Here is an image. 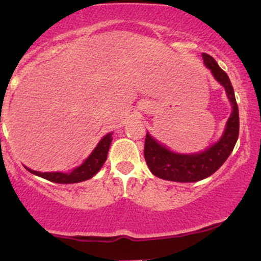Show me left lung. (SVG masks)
I'll list each match as a JSON object with an SVG mask.
<instances>
[{"label": "left lung", "instance_id": "obj_1", "mask_svg": "<svg viewBox=\"0 0 261 261\" xmlns=\"http://www.w3.org/2000/svg\"><path fill=\"white\" fill-rule=\"evenodd\" d=\"M202 59L214 77L225 87L232 106L231 115L220 140L205 151L191 155L170 151L147 133L144 147L145 160L150 171L160 179L176 182H195L206 179L226 161L239 138V109L229 76L210 55L202 54Z\"/></svg>", "mask_w": 261, "mask_h": 261}]
</instances>
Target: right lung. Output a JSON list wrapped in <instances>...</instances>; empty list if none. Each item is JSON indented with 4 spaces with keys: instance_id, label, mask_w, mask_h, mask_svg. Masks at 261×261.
Returning a JSON list of instances; mask_svg holds the SVG:
<instances>
[{
    "instance_id": "obj_1",
    "label": "right lung",
    "mask_w": 261,
    "mask_h": 261,
    "mask_svg": "<svg viewBox=\"0 0 261 261\" xmlns=\"http://www.w3.org/2000/svg\"><path fill=\"white\" fill-rule=\"evenodd\" d=\"M112 141V135L108 134L106 136H103L101 139V141L98 142L97 146L95 147L94 151L91 152V155L86 159V160L82 163L76 169H73L71 172H38L34 171L31 169L29 170L31 174L37 175V176L43 177V179L52 181V182L57 184H75V182H81V181L91 179L94 175L98 172V170L101 169L103 165V163L108 159V152L110 149V145Z\"/></svg>"
}]
</instances>
